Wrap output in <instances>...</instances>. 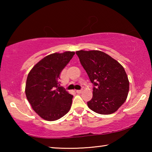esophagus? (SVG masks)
<instances>
[{
  "mask_svg": "<svg viewBox=\"0 0 152 152\" xmlns=\"http://www.w3.org/2000/svg\"><path fill=\"white\" fill-rule=\"evenodd\" d=\"M82 91V90H76V92L77 93H80V92Z\"/></svg>",
  "mask_w": 152,
  "mask_h": 152,
  "instance_id": "esophagus-1",
  "label": "esophagus"
}]
</instances>
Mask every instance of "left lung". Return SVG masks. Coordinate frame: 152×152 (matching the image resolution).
Masks as SVG:
<instances>
[{
	"label": "left lung",
	"mask_w": 152,
	"mask_h": 152,
	"mask_svg": "<svg viewBox=\"0 0 152 152\" xmlns=\"http://www.w3.org/2000/svg\"><path fill=\"white\" fill-rule=\"evenodd\" d=\"M81 65L93 84L90 109L101 115L115 113L127 99L129 82L125 69L101 51H77Z\"/></svg>",
	"instance_id": "left-lung-1"
}]
</instances>
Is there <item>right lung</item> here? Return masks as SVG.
<instances>
[{
    "label": "right lung",
    "mask_w": 152,
    "mask_h": 152,
    "mask_svg": "<svg viewBox=\"0 0 152 152\" xmlns=\"http://www.w3.org/2000/svg\"><path fill=\"white\" fill-rule=\"evenodd\" d=\"M74 51L51 53L33 66L27 76L25 94L33 109L49 121L58 120L70 109L73 96L60 86L61 72Z\"/></svg>",
    "instance_id": "right-lung-1"
}]
</instances>
